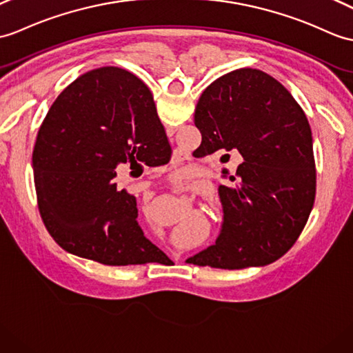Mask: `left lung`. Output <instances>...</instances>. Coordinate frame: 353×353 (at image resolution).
I'll return each instance as SVG.
<instances>
[{
	"label": "left lung",
	"mask_w": 353,
	"mask_h": 353,
	"mask_svg": "<svg viewBox=\"0 0 353 353\" xmlns=\"http://www.w3.org/2000/svg\"><path fill=\"white\" fill-rule=\"evenodd\" d=\"M201 157L239 153L236 173L219 185L223 230L188 263L218 269L266 266L283 257L304 230L316 199L313 135L305 112L281 83L259 69L214 81L195 106Z\"/></svg>",
	"instance_id": "left-lung-1"
}]
</instances>
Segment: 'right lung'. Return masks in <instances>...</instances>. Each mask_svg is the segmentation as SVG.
<instances>
[{
    "label": "right lung",
    "instance_id": "obj_1",
    "mask_svg": "<svg viewBox=\"0 0 353 353\" xmlns=\"http://www.w3.org/2000/svg\"><path fill=\"white\" fill-rule=\"evenodd\" d=\"M170 158L165 129L141 79L112 65L84 73L49 108L32 150L46 230L64 251L105 266L154 261L163 252L138 225L137 199L119 190L116 168Z\"/></svg>",
    "mask_w": 353,
    "mask_h": 353
}]
</instances>
